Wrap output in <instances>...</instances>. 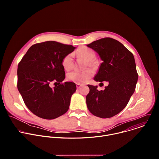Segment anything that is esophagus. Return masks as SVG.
I'll use <instances>...</instances> for the list:
<instances>
[{"mask_svg": "<svg viewBox=\"0 0 159 159\" xmlns=\"http://www.w3.org/2000/svg\"><path fill=\"white\" fill-rule=\"evenodd\" d=\"M82 85L81 84H79V83H77V84H76V87H77V89H79Z\"/></svg>", "mask_w": 159, "mask_h": 159, "instance_id": "34e87169", "label": "esophagus"}]
</instances>
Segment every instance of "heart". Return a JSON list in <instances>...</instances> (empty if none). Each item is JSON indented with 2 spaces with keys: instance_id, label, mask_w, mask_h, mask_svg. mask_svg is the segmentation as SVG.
Instances as JSON below:
<instances>
[{
  "instance_id": "1",
  "label": "heart",
  "mask_w": 159,
  "mask_h": 159,
  "mask_svg": "<svg viewBox=\"0 0 159 159\" xmlns=\"http://www.w3.org/2000/svg\"><path fill=\"white\" fill-rule=\"evenodd\" d=\"M78 55L87 61L88 66H94L96 61L94 60L96 57L95 52L87 48L82 47L77 50ZM73 53H69L64 57L62 60V65L66 70H69L73 67ZM93 71L90 69H87L83 72L74 70L67 74L66 77L68 80L76 82V83H85L87 82L93 75Z\"/></svg>"
}]
</instances>
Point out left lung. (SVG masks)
Segmentation results:
<instances>
[{
  "instance_id": "1",
  "label": "left lung",
  "mask_w": 159,
  "mask_h": 159,
  "mask_svg": "<svg viewBox=\"0 0 159 159\" xmlns=\"http://www.w3.org/2000/svg\"><path fill=\"white\" fill-rule=\"evenodd\" d=\"M87 47L97 52L102 62L94 80L109 82L104 90L87 85L89 93L86 103L89 111L101 118H111L127 105L134 92L139 75L133 55L120 41L111 38H102Z\"/></svg>"
}]
</instances>
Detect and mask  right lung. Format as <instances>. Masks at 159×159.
Wrapping results in <instances>:
<instances>
[{"mask_svg":"<svg viewBox=\"0 0 159 159\" xmlns=\"http://www.w3.org/2000/svg\"><path fill=\"white\" fill-rule=\"evenodd\" d=\"M75 47L48 41L31 46L17 68V89L28 108L37 116L55 119L69 108L76 90L74 82L61 83L65 77L62 60ZM59 85L53 88L52 82Z\"/></svg>","mask_w":159,"mask_h":159,"instance_id":"right-lung-1","label":"right lung"}]
</instances>
